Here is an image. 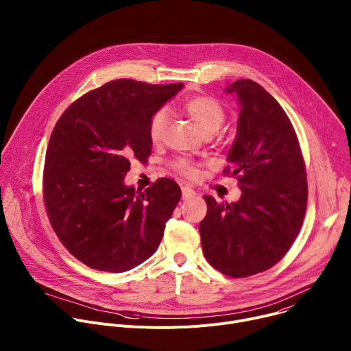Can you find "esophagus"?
Masks as SVG:
<instances>
[{
    "label": "esophagus",
    "mask_w": 351,
    "mask_h": 351,
    "mask_svg": "<svg viewBox=\"0 0 351 351\" xmlns=\"http://www.w3.org/2000/svg\"><path fill=\"white\" fill-rule=\"evenodd\" d=\"M194 194H195V191H194L193 189H190V187H187V186H183V187H182V198H183V199H189V198L194 197Z\"/></svg>",
    "instance_id": "esophagus-1"
}]
</instances>
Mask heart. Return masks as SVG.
<instances>
[{"label": "heart", "instance_id": "1", "mask_svg": "<svg viewBox=\"0 0 351 351\" xmlns=\"http://www.w3.org/2000/svg\"><path fill=\"white\" fill-rule=\"evenodd\" d=\"M183 107L189 114V117L194 121V123L199 129H202L204 134L217 133L222 128L226 118L223 107L213 97H206V95L193 97L187 99ZM167 125H168V112L165 110L157 111L148 122L149 140L156 144L160 143L165 136ZM173 168L186 176H194L197 172L195 165L187 158L175 160Z\"/></svg>", "mask_w": 351, "mask_h": 351}]
</instances>
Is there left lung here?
<instances>
[{
  "label": "left lung",
  "instance_id": "8db88e82",
  "mask_svg": "<svg viewBox=\"0 0 351 351\" xmlns=\"http://www.w3.org/2000/svg\"><path fill=\"white\" fill-rule=\"evenodd\" d=\"M226 93L240 107L237 132L223 171L237 179L236 203L204 195L199 222L203 252L219 272L250 276L275 265L295 240L307 207V175L294 129L276 99L258 83L243 79Z\"/></svg>",
  "mask_w": 351,
  "mask_h": 351
}]
</instances>
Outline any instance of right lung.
<instances>
[{"label": "right lung", "mask_w": 351, "mask_h": 351, "mask_svg": "<svg viewBox=\"0 0 351 351\" xmlns=\"http://www.w3.org/2000/svg\"><path fill=\"white\" fill-rule=\"evenodd\" d=\"M180 88L112 80L76 99L57 122L45 154L44 203L58 239L87 267L125 272L158 248L180 187L162 178L141 191L125 176L130 161L152 154L148 122Z\"/></svg>", "instance_id": "1"}]
</instances>
